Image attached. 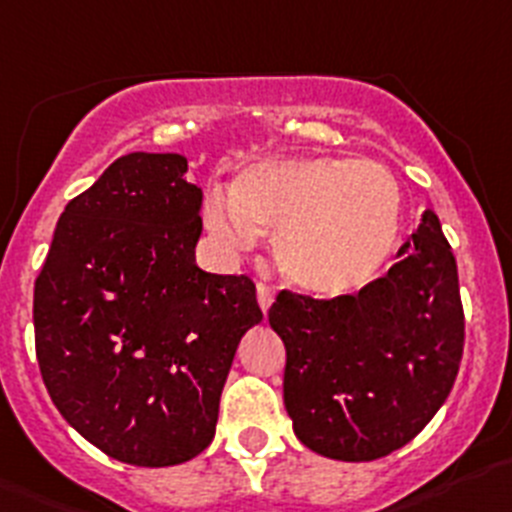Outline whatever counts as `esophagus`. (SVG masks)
Returning <instances> with one entry per match:
<instances>
[{"mask_svg":"<svg viewBox=\"0 0 512 512\" xmlns=\"http://www.w3.org/2000/svg\"><path fill=\"white\" fill-rule=\"evenodd\" d=\"M256 299H259V307L266 312L271 307V302H274V287L266 284V281H259L256 284Z\"/></svg>","mask_w":512,"mask_h":512,"instance_id":"34e87169","label":"esophagus"}]
</instances>
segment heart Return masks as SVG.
Instances as JSON below:
<instances>
[{
	"mask_svg": "<svg viewBox=\"0 0 512 512\" xmlns=\"http://www.w3.org/2000/svg\"><path fill=\"white\" fill-rule=\"evenodd\" d=\"M401 187L378 162L299 157L243 172L231 192L215 187L205 223L228 251L276 233V259L294 287L342 297L381 274L401 236Z\"/></svg>",
	"mask_w": 512,
	"mask_h": 512,
	"instance_id": "b5f03b06",
	"label": "heart"
}]
</instances>
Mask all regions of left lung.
Listing matches in <instances>:
<instances>
[{"instance_id":"left-lung-1","label":"left lung","mask_w":512,"mask_h":512,"mask_svg":"<svg viewBox=\"0 0 512 512\" xmlns=\"http://www.w3.org/2000/svg\"><path fill=\"white\" fill-rule=\"evenodd\" d=\"M269 325L287 348L284 406L304 447L370 462L409 444L447 401L464 350L457 261L437 213L358 294L281 289Z\"/></svg>"}]
</instances>
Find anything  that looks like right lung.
<instances>
[{
  "instance_id": "right-lung-1",
  "label": "right lung",
  "mask_w": 512,
  "mask_h": 512,
  "mask_svg": "<svg viewBox=\"0 0 512 512\" xmlns=\"http://www.w3.org/2000/svg\"><path fill=\"white\" fill-rule=\"evenodd\" d=\"M180 154L119 157L65 205L35 281V353L55 409L109 457L170 467L215 437L246 274L195 266L203 220Z\"/></svg>"
}]
</instances>
